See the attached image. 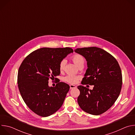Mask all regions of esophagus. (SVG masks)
<instances>
[{"instance_id": "esophagus-1", "label": "esophagus", "mask_w": 135, "mask_h": 135, "mask_svg": "<svg viewBox=\"0 0 135 135\" xmlns=\"http://www.w3.org/2000/svg\"><path fill=\"white\" fill-rule=\"evenodd\" d=\"M69 86H70V89H73V88H76V86H75V85H73V84H70Z\"/></svg>"}]
</instances>
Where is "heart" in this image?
Returning <instances> with one entry per match:
<instances>
[{
  "label": "heart",
  "instance_id": "b5f03b06",
  "mask_svg": "<svg viewBox=\"0 0 135 135\" xmlns=\"http://www.w3.org/2000/svg\"><path fill=\"white\" fill-rule=\"evenodd\" d=\"M71 59H72L73 62L78 67H79L80 66H81L82 65H83L84 64V61H85V60H84V58L83 57V56L79 54H75L73 55L71 57ZM65 64H66L65 60H62L61 61V62L60 63L59 69L61 71L64 70L65 66ZM79 79H80V77L77 76H74V75H67L65 78V81L69 83H71V84L76 83L77 82H78V81H79Z\"/></svg>",
  "mask_w": 135,
  "mask_h": 135
}]
</instances>
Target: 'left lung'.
<instances>
[{
	"label": "left lung",
	"mask_w": 135,
	"mask_h": 135,
	"mask_svg": "<svg viewBox=\"0 0 135 135\" xmlns=\"http://www.w3.org/2000/svg\"><path fill=\"white\" fill-rule=\"evenodd\" d=\"M74 51L85 57L88 68L82 84L93 85L92 90L79 85L78 102L84 112L94 115L110 108L119 97L122 84L120 66L110 54L97 47L79 48Z\"/></svg>",
	"instance_id": "8db88e82"
}]
</instances>
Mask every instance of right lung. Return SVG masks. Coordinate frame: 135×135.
<instances>
[{
	"mask_svg": "<svg viewBox=\"0 0 135 135\" xmlns=\"http://www.w3.org/2000/svg\"><path fill=\"white\" fill-rule=\"evenodd\" d=\"M72 49L47 48L37 50L29 54L18 69L19 91L27 106L35 113L47 117L58 110L62 105L70 86L58 82L55 87L49 86L60 74L59 65Z\"/></svg>",
	"mask_w": 135,
	"mask_h": 135,
	"instance_id": "obj_1",
	"label": "right lung"
}]
</instances>
